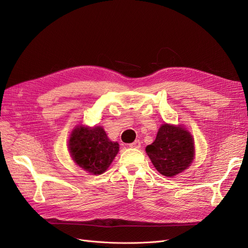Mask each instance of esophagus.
<instances>
[{"label": "esophagus", "mask_w": 248, "mask_h": 248, "mask_svg": "<svg viewBox=\"0 0 248 248\" xmlns=\"http://www.w3.org/2000/svg\"><path fill=\"white\" fill-rule=\"evenodd\" d=\"M129 147L130 148H134V149L140 148V140H134L133 142H131V144L129 145Z\"/></svg>", "instance_id": "esophagus-1"}]
</instances>
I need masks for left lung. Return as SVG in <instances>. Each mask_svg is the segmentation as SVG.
Listing matches in <instances>:
<instances>
[{"instance_id":"8db88e82","label":"left lung","mask_w":248,"mask_h":248,"mask_svg":"<svg viewBox=\"0 0 248 248\" xmlns=\"http://www.w3.org/2000/svg\"><path fill=\"white\" fill-rule=\"evenodd\" d=\"M146 152L161 175L174 177L188 168L194 158L192 136L181 125L162 124Z\"/></svg>"}]
</instances>
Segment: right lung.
<instances>
[{
	"label": "right lung",
	"mask_w": 248,
	"mask_h": 248,
	"mask_svg": "<svg viewBox=\"0 0 248 248\" xmlns=\"http://www.w3.org/2000/svg\"><path fill=\"white\" fill-rule=\"evenodd\" d=\"M71 158L92 175L106 171L119 152V144L111 141L100 126H78L69 139Z\"/></svg>",
	"instance_id": "obj_1"
}]
</instances>
